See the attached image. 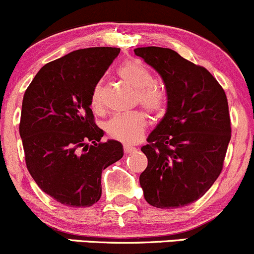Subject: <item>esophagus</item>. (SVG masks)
I'll return each instance as SVG.
<instances>
[{
    "instance_id": "esophagus-1",
    "label": "esophagus",
    "mask_w": 254,
    "mask_h": 254,
    "mask_svg": "<svg viewBox=\"0 0 254 254\" xmlns=\"http://www.w3.org/2000/svg\"><path fill=\"white\" fill-rule=\"evenodd\" d=\"M135 150H137V148H134V146H132V145H124V151H125V154H130V152H133V151H135Z\"/></svg>"
}]
</instances>
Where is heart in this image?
<instances>
[{"label": "heart", "instance_id": "1", "mask_svg": "<svg viewBox=\"0 0 254 254\" xmlns=\"http://www.w3.org/2000/svg\"><path fill=\"white\" fill-rule=\"evenodd\" d=\"M119 76L137 91V99L152 114H162L167 106V93L162 86L154 82V76L144 65L127 62L119 69ZM91 108L94 111L103 109V84L98 82L91 95ZM148 126V117L140 110L117 114L106 124V132L113 139L122 143H135L143 137Z\"/></svg>", "mask_w": 254, "mask_h": 254}]
</instances>
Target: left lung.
I'll use <instances>...</instances> for the list:
<instances>
[{"instance_id":"8db88e82","label":"left lung","mask_w":254,"mask_h":254,"mask_svg":"<svg viewBox=\"0 0 254 254\" xmlns=\"http://www.w3.org/2000/svg\"><path fill=\"white\" fill-rule=\"evenodd\" d=\"M162 77L167 111L141 151L139 177L146 202L178 208L202 197L223 170L231 138L228 99L212 73L170 48L134 50Z\"/></svg>"}]
</instances>
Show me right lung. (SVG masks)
<instances>
[{"label": "right lung", "mask_w": 254, "mask_h": 254, "mask_svg": "<svg viewBox=\"0 0 254 254\" xmlns=\"http://www.w3.org/2000/svg\"><path fill=\"white\" fill-rule=\"evenodd\" d=\"M120 48L73 51L46 64L23 98L19 133L29 173L57 202L89 207L102 196V172L124 156L122 144L100 141L91 95Z\"/></svg>", "instance_id": "1"}]
</instances>
